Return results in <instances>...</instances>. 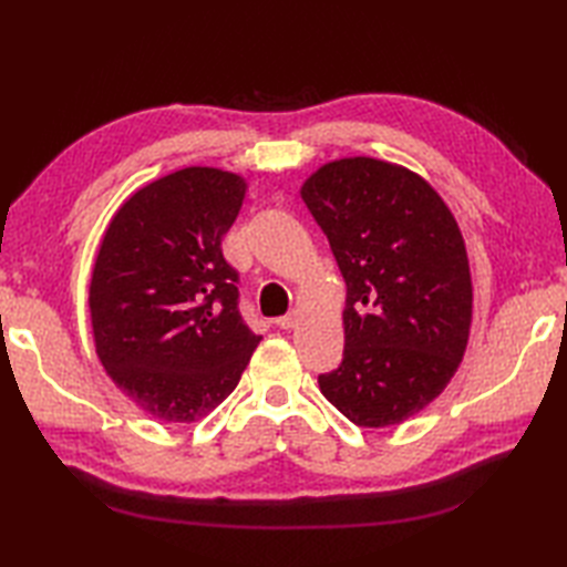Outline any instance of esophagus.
I'll use <instances>...</instances> for the list:
<instances>
[{
    "label": "esophagus",
    "instance_id": "34e87169",
    "mask_svg": "<svg viewBox=\"0 0 567 567\" xmlns=\"http://www.w3.org/2000/svg\"><path fill=\"white\" fill-rule=\"evenodd\" d=\"M275 323H277V327H280V329H292L295 323H297V315H295V311H290V315L277 317V319H275Z\"/></svg>",
    "mask_w": 567,
    "mask_h": 567
}]
</instances>
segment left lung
<instances>
[{"label":"left lung","mask_w":567,"mask_h":567,"mask_svg":"<svg viewBox=\"0 0 567 567\" xmlns=\"http://www.w3.org/2000/svg\"><path fill=\"white\" fill-rule=\"evenodd\" d=\"M302 199L346 280L343 360L321 394L358 426H394L436 400L473 319L467 252L433 187L375 158L319 167Z\"/></svg>","instance_id":"1"}]
</instances>
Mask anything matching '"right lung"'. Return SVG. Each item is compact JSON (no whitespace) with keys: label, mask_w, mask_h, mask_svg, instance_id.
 I'll return each instance as SVG.
<instances>
[{"label":"right lung","mask_w":567,"mask_h":567,"mask_svg":"<svg viewBox=\"0 0 567 567\" xmlns=\"http://www.w3.org/2000/svg\"><path fill=\"white\" fill-rule=\"evenodd\" d=\"M244 195V177L185 167L131 195L104 234L90 282L97 355L116 388L161 421L207 416L260 343L221 250Z\"/></svg>","instance_id":"right-lung-1"}]
</instances>
